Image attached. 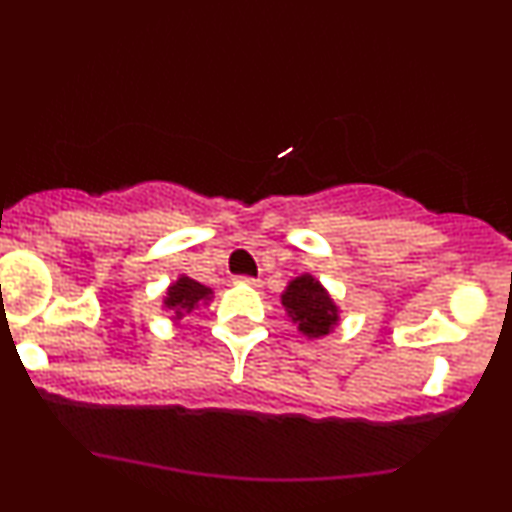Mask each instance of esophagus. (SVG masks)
I'll use <instances>...</instances> for the list:
<instances>
[{
  "label": "esophagus",
  "mask_w": 512,
  "mask_h": 512,
  "mask_svg": "<svg viewBox=\"0 0 512 512\" xmlns=\"http://www.w3.org/2000/svg\"><path fill=\"white\" fill-rule=\"evenodd\" d=\"M238 284H245V286H252V289H257V286H260V279H255V276H238Z\"/></svg>",
  "instance_id": "1"
}]
</instances>
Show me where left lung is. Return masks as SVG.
<instances>
[{
    "label": "left lung",
    "instance_id": "8db88e82",
    "mask_svg": "<svg viewBox=\"0 0 512 512\" xmlns=\"http://www.w3.org/2000/svg\"><path fill=\"white\" fill-rule=\"evenodd\" d=\"M281 303L298 325V332H303L310 339L325 337L339 322V310L330 293L322 289L320 281L310 274L296 276L281 293Z\"/></svg>",
    "mask_w": 512,
    "mask_h": 512
}]
</instances>
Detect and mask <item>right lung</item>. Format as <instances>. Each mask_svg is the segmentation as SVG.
<instances>
[{"label": "right lung", "instance_id": "1", "mask_svg": "<svg viewBox=\"0 0 512 512\" xmlns=\"http://www.w3.org/2000/svg\"><path fill=\"white\" fill-rule=\"evenodd\" d=\"M211 301V289L202 286L199 281L190 279V276H180L175 284L168 286L166 298H163V305L168 310H173L175 320L185 317L187 313L199 308V303H207Z\"/></svg>", "mask_w": 512, "mask_h": 512}]
</instances>
